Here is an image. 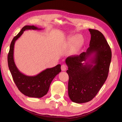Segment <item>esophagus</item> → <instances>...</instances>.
Instances as JSON below:
<instances>
[{
	"label": "esophagus",
	"instance_id": "obj_1",
	"mask_svg": "<svg viewBox=\"0 0 122 122\" xmlns=\"http://www.w3.org/2000/svg\"><path fill=\"white\" fill-rule=\"evenodd\" d=\"M61 70L62 71H66V65H62L61 66Z\"/></svg>",
	"mask_w": 122,
	"mask_h": 122
}]
</instances>
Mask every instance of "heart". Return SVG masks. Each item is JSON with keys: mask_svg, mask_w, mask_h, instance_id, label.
Here are the masks:
<instances>
[{"mask_svg": "<svg viewBox=\"0 0 122 122\" xmlns=\"http://www.w3.org/2000/svg\"><path fill=\"white\" fill-rule=\"evenodd\" d=\"M84 43V39L81 36L73 35L70 36L67 39V44L69 45H71L74 44V49L75 51H78L82 47Z\"/></svg>", "mask_w": 122, "mask_h": 122, "instance_id": "1", "label": "heart"}]
</instances>
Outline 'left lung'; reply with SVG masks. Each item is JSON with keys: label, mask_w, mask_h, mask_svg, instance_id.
I'll return each mask as SVG.
<instances>
[{"label": "left lung", "mask_w": 122, "mask_h": 122, "mask_svg": "<svg viewBox=\"0 0 122 122\" xmlns=\"http://www.w3.org/2000/svg\"><path fill=\"white\" fill-rule=\"evenodd\" d=\"M90 47L79 55L68 57L66 63L69 77L68 95L77 103L92 100L107 78L112 51L104 36L98 30L88 29Z\"/></svg>", "instance_id": "left-lung-1"}]
</instances>
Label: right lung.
I'll return each mask as SVG.
<instances>
[{
    "label": "right lung",
    "mask_w": 122,
    "mask_h": 122,
    "mask_svg": "<svg viewBox=\"0 0 122 122\" xmlns=\"http://www.w3.org/2000/svg\"><path fill=\"white\" fill-rule=\"evenodd\" d=\"M34 25L23 27L10 43L8 56V66L13 79L19 90L29 97L41 98L47 94L52 80L61 72V65H57L52 68L46 69L36 76H27L22 73L15 63L14 50L15 42L26 30H41Z\"/></svg>",
    "instance_id": "right-lung-1"
}]
</instances>
